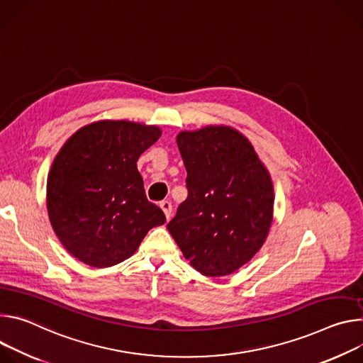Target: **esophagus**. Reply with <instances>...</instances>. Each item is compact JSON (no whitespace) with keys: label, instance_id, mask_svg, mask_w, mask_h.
Instances as JSON below:
<instances>
[{"label":"esophagus","instance_id":"1","mask_svg":"<svg viewBox=\"0 0 363 363\" xmlns=\"http://www.w3.org/2000/svg\"><path fill=\"white\" fill-rule=\"evenodd\" d=\"M160 208L163 209V212H164L166 218H167V219H170V216H172V211H173V206H172V203L169 202V200H163V202H160Z\"/></svg>","mask_w":363,"mask_h":363}]
</instances>
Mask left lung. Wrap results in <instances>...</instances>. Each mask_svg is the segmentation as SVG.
<instances>
[{
	"instance_id": "8db88e82",
	"label": "left lung",
	"mask_w": 363,
	"mask_h": 363,
	"mask_svg": "<svg viewBox=\"0 0 363 363\" xmlns=\"http://www.w3.org/2000/svg\"><path fill=\"white\" fill-rule=\"evenodd\" d=\"M187 199L167 229L194 269L228 275L262 247L272 222L271 177L251 143L229 127L183 131Z\"/></svg>"
}]
</instances>
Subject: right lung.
<instances>
[{
	"label": "right lung",
	"instance_id": "add662e5",
	"mask_svg": "<svg viewBox=\"0 0 363 363\" xmlns=\"http://www.w3.org/2000/svg\"><path fill=\"white\" fill-rule=\"evenodd\" d=\"M160 128L99 121L74 133L56 155L48 179V212L63 247L95 268L130 258L147 232L166 222L148 202L137 169Z\"/></svg>",
	"mask_w": 363,
	"mask_h": 363
}]
</instances>
